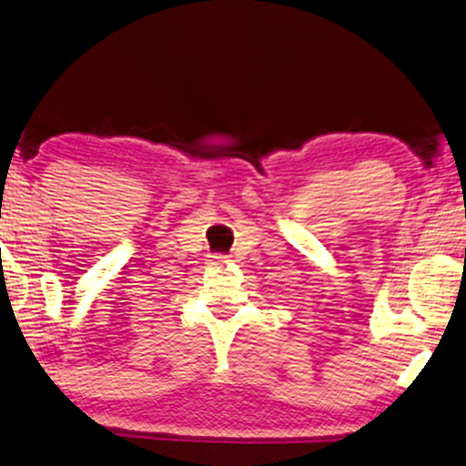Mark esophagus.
<instances>
[{
  "label": "esophagus",
  "instance_id": "obj_1",
  "mask_svg": "<svg viewBox=\"0 0 466 466\" xmlns=\"http://www.w3.org/2000/svg\"><path fill=\"white\" fill-rule=\"evenodd\" d=\"M214 258V265H225L228 257H222V254H218V257H212Z\"/></svg>",
  "mask_w": 466,
  "mask_h": 466
}]
</instances>
